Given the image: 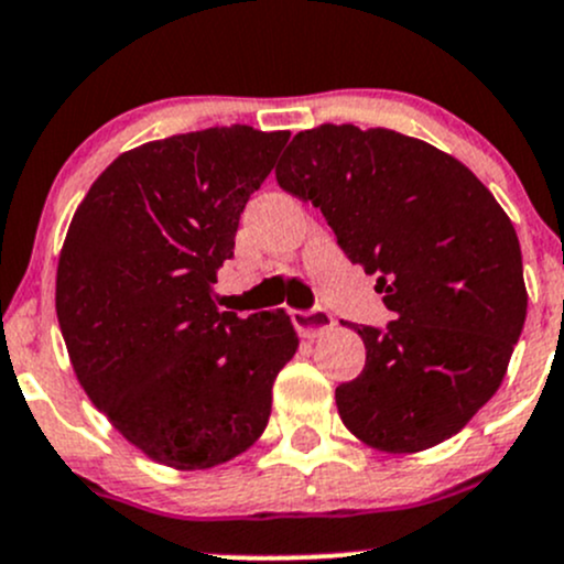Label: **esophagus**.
<instances>
[{
    "label": "esophagus",
    "instance_id": "obj_1",
    "mask_svg": "<svg viewBox=\"0 0 564 564\" xmlns=\"http://www.w3.org/2000/svg\"><path fill=\"white\" fill-rule=\"evenodd\" d=\"M292 322L294 327L300 329L303 338H318V335L329 333L333 329V316L329 311L324 308H314V311H292Z\"/></svg>",
    "mask_w": 564,
    "mask_h": 564
}]
</instances>
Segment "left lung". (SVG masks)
Masks as SVG:
<instances>
[{
    "label": "left lung",
    "mask_w": 564,
    "mask_h": 564,
    "mask_svg": "<svg viewBox=\"0 0 564 564\" xmlns=\"http://www.w3.org/2000/svg\"><path fill=\"white\" fill-rule=\"evenodd\" d=\"M275 176L322 209L395 314L384 333L355 327L366 368L335 390L346 429L403 456L456 436L499 390L524 329L508 213L456 158L384 128L303 130Z\"/></svg>",
    "instance_id": "left-lung-1"
}]
</instances>
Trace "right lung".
Here are the masks:
<instances>
[{
  "mask_svg": "<svg viewBox=\"0 0 564 564\" xmlns=\"http://www.w3.org/2000/svg\"><path fill=\"white\" fill-rule=\"evenodd\" d=\"M286 141L248 124L147 141L73 215L56 264L67 357L89 401L155 464L213 469L264 434L300 338L286 311H220L215 283Z\"/></svg>",
  "mask_w": 564,
  "mask_h": 564,
  "instance_id": "1",
  "label": "right lung"
}]
</instances>
